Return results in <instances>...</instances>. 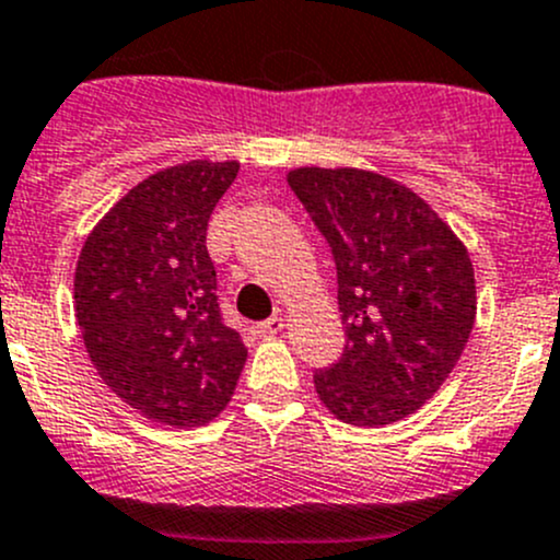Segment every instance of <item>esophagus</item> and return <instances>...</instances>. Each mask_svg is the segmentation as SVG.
<instances>
[{
    "label": "esophagus",
    "instance_id": "1",
    "mask_svg": "<svg viewBox=\"0 0 560 560\" xmlns=\"http://www.w3.org/2000/svg\"><path fill=\"white\" fill-rule=\"evenodd\" d=\"M282 329H285V320H282L280 315H272V318L261 320V324L256 326L258 337H278Z\"/></svg>",
    "mask_w": 560,
    "mask_h": 560
}]
</instances>
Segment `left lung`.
Segmentation results:
<instances>
[{"instance_id":"left-lung-1","label":"left lung","mask_w":560,"mask_h":560,"mask_svg":"<svg viewBox=\"0 0 560 560\" xmlns=\"http://www.w3.org/2000/svg\"><path fill=\"white\" fill-rule=\"evenodd\" d=\"M288 185L335 253L348 335L340 362L313 375L318 400L357 428L411 417L474 329L468 247L411 187L375 171L299 165Z\"/></svg>"}]
</instances>
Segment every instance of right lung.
<instances>
[{"instance_id": "1", "label": "right lung", "mask_w": 560, "mask_h": 560, "mask_svg": "<svg viewBox=\"0 0 560 560\" xmlns=\"http://www.w3.org/2000/svg\"><path fill=\"white\" fill-rule=\"evenodd\" d=\"M240 160H187L127 190L86 236L73 307L103 384L143 419L201 428L236 389L247 348L220 320L207 253Z\"/></svg>"}]
</instances>
